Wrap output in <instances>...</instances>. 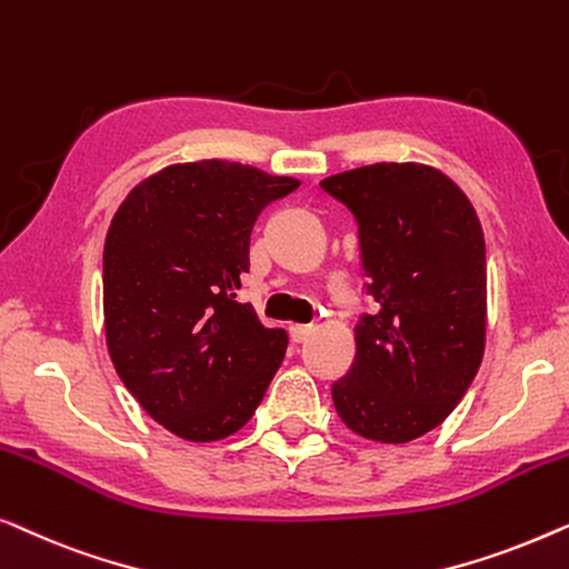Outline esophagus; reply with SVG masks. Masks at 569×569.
Instances as JSON below:
<instances>
[{
  "label": "esophagus",
  "instance_id": "esophagus-1",
  "mask_svg": "<svg viewBox=\"0 0 569 569\" xmlns=\"http://www.w3.org/2000/svg\"><path fill=\"white\" fill-rule=\"evenodd\" d=\"M311 332H315V327H311V325H291V338H293V342L309 340Z\"/></svg>",
  "mask_w": 569,
  "mask_h": 569
}]
</instances>
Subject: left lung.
<instances>
[{"label": "left lung", "mask_w": 569, "mask_h": 569, "mask_svg": "<svg viewBox=\"0 0 569 569\" xmlns=\"http://www.w3.org/2000/svg\"><path fill=\"white\" fill-rule=\"evenodd\" d=\"M353 211L366 291L356 361L332 383L340 420L376 443H410L453 412L487 338L482 223L438 167L376 162L322 180Z\"/></svg>", "instance_id": "8db88e82"}]
</instances>
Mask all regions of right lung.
<instances>
[{
	"label": "right lung",
	"instance_id": "1",
	"mask_svg": "<svg viewBox=\"0 0 569 569\" xmlns=\"http://www.w3.org/2000/svg\"><path fill=\"white\" fill-rule=\"evenodd\" d=\"M301 182L201 159L143 178L110 221L102 315L110 361L149 418L182 441L244 428L286 356V332L237 301L258 213Z\"/></svg>",
	"mask_w": 569,
	"mask_h": 569
}]
</instances>
